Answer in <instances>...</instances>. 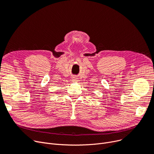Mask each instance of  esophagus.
<instances>
[{
	"mask_svg": "<svg viewBox=\"0 0 154 154\" xmlns=\"http://www.w3.org/2000/svg\"><path fill=\"white\" fill-rule=\"evenodd\" d=\"M72 81H73V82H78V78H76V77H74V78H72Z\"/></svg>",
	"mask_w": 154,
	"mask_h": 154,
	"instance_id": "obj_1",
	"label": "esophagus"
}]
</instances>
